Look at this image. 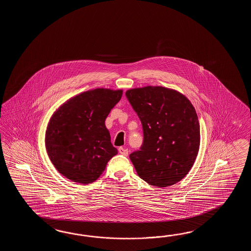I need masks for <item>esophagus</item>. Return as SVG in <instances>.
<instances>
[{
  "label": "esophagus",
  "instance_id": "34e87169",
  "mask_svg": "<svg viewBox=\"0 0 251 251\" xmlns=\"http://www.w3.org/2000/svg\"><path fill=\"white\" fill-rule=\"evenodd\" d=\"M118 151H119V153L125 155V156H127L128 155V150L125 149L123 147H119L118 148Z\"/></svg>",
  "mask_w": 251,
  "mask_h": 251
}]
</instances>
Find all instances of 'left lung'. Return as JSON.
Wrapping results in <instances>:
<instances>
[{
	"instance_id": "obj_1",
	"label": "left lung",
	"mask_w": 251,
	"mask_h": 251,
	"mask_svg": "<svg viewBox=\"0 0 251 251\" xmlns=\"http://www.w3.org/2000/svg\"><path fill=\"white\" fill-rule=\"evenodd\" d=\"M144 129V144L130 154L138 176L154 187H167L187 176L200 146L198 115L187 97L162 86L126 92Z\"/></svg>"
}]
</instances>
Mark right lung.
<instances>
[{"instance_id":"obj_1","label":"right lung","mask_w":251,"mask_h":251,"mask_svg":"<svg viewBox=\"0 0 251 251\" xmlns=\"http://www.w3.org/2000/svg\"><path fill=\"white\" fill-rule=\"evenodd\" d=\"M122 94V90H90L72 97L53 112L45 143L49 159L63 176L91 184L118 154L105 121Z\"/></svg>"}]
</instances>
